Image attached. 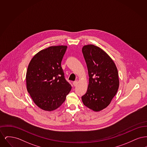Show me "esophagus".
Instances as JSON below:
<instances>
[{"label":"esophagus","mask_w":147,"mask_h":147,"mask_svg":"<svg viewBox=\"0 0 147 147\" xmlns=\"http://www.w3.org/2000/svg\"><path fill=\"white\" fill-rule=\"evenodd\" d=\"M77 84H78V82H77V81L73 82V85H74V86H76L77 85Z\"/></svg>","instance_id":"obj_1"}]
</instances>
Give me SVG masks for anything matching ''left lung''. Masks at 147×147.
<instances>
[{"instance_id": "8db88e82", "label": "left lung", "mask_w": 147, "mask_h": 147, "mask_svg": "<svg viewBox=\"0 0 147 147\" xmlns=\"http://www.w3.org/2000/svg\"><path fill=\"white\" fill-rule=\"evenodd\" d=\"M82 52L86 63L89 85L82 97L84 105L98 112L107 107L119 87L117 67L104 50L93 45L84 46Z\"/></svg>"}]
</instances>
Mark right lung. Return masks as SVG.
Wrapping results in <instances>:
<instances>
[{
	"instance_id": "1",
	"label": "right lung",
	"mask_w": 147,
	"mask_h": 147,
	"mask_svg": "<svg viewBox=\"0 0 147 147\" xmlns=\"http://www.w3.org/2000/svg\"><path fill=\"white\" fill-rule=\"evenodd\" d=\"M67 46H51L33 57L26 72V87L35 104L55 110L64 102L71 86L65 80L61 62Z\"/></svg>"
}]
</instances>
